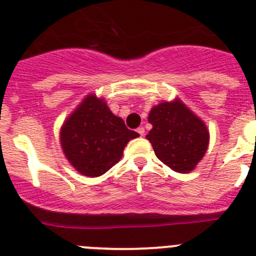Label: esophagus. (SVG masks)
<instances>
[{
    "instance_id": "34e87169",
    "label": "esophagus",
    "mask_w": 256,
    "mask_h": 256,
    "mask_svg": "<svg viewBox=\"0 0 256 256\" xmlns=\"http://www.w3.org/2000/svg\"><path fill=\"white\" fill-rule=\"evenodd\" d=\"M137 133H138L140 136H144V126H140V128H137Z\"/></svg>"
}]
</instances>
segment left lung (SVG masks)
I'll return each instance as SVG.
<instances>
[{"instance_id": "8db88e82", "label": "left lung", "mask_w": 256, "mask_h": 256, "mask_svg": "<svg viewBox=\"0 0 256 256\" xmlns=\"http://www.w3.org/2000/svg\"><path fill=\"white\" fill-rule=\"evenodd\" d=\"M152 130L146 138L160 162L178 173H190L204 158L209 146V130L183 101L174 98L150 110Z\"/></svg>"}]
</instances>
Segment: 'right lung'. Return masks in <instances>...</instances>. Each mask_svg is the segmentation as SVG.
<instances>
[{
	"label": "right lung",
	"instance_id": "obj_1",
	"mask_svg": "<svg viewBox=\"0 0 256 256\" xmlns=\"http://www.w3.org/2000/svg\"><path fill=\"white\" fill-rule=\"evenodd\" d=\"M138 136L112 114L104 98L90 94L61 126L60 144L70 165L94 178L112 168L126 144Z\"/></svg>",
	"mask_w": 256,
	"mask_h": 256
}]
</instances>
